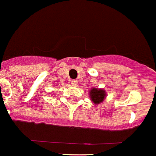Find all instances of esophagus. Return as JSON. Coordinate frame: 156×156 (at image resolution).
I'll return each instance as SVG.
<instances>
[{"label": "esophagus", "instance_id": "obj_1", "mask_svg": "<svg viewBox=\"0 0 156 156\" xmlns=\"http://www.w3.org/2000/svg\"><path fill=\"white\" fill-rule=\"evenodd\" d=\"M71 83H72V85H73V86H77V81L75 80H72Z\"/></svg>", "mask_w": 156, "mask_h": 156}]
</instances>
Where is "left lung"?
Returning <instances> with one entry per match:
<instances>
[{"mask_svg":"<svg viewBox=\"0 0 156 156\" xmlns=\"http://www.w3.org/2000/svg\"><path fill=\"white\" fill-rule=\"evenodd\" d=\"M106 97V93L104 89L92 87L89 91V98L94 104L98 105L104 101Z\"/></svg>","mask_w":156,"mask_h":156,"instance_id":"left-lung-1","label":"left lung"}]
</instances>
